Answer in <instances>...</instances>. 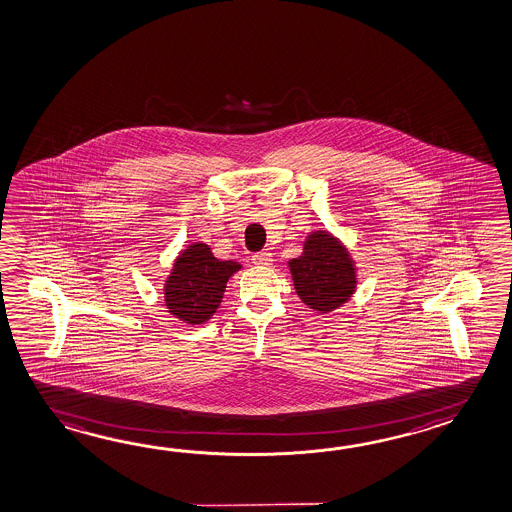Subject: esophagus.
<instances>
[{
	"label": "esophagus",
	"instance_id": "obj_1",
	"mask_svg": "<svg viewBox=\"0 0 512 512\" xmlns=\"http://www.w3.org/2000/svg\"><path fill=\"white\" fill-rule=\"evenodd\" d=\"M251 261H253V264H257V266H270L273 262V255L270 251H259V253H255L251 257Z\"/></svg>",
	"mask_w": 512,
	"mask_h": 512
}]
</instances>
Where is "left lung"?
Returning a JSON list of instances; mask_svg holds the SVG:
<instances>
[{"mask_svg": "<svg viewBox=\"0 0 512 512\" xmlns=\"http://www.w3.org/2000/svg\"><path fill=\"white\" fill-rule=\"evenodd\" d=\"M288 266L295 292L315 312H332L355 292V262L341 240L328 231L310 233L304 240L303 255Z\"/></svg>", "mask_w": 512, "mask_h": 512, "instance_id": "1", "label": "left lung"}]
</instances>
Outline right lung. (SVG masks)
<instances>
[{
    "label": "right lung",
    "mask_w": 512,
    "mask_h": 512,
    "mask_svg": "<svg viewBox=\"0 0 512 512\" xmlns=\"http://www.w3.org/2000/svg\"><path fill=\"white\" fill-rule=\"evenodd\" d=\"M239 270V262L219 261L208 244L193 242L180 251L164 284L167 312L184 323H206L222 303L226 282Z\"/></svg>",
    "instance_id": "obj_1"
}]
</instances>
